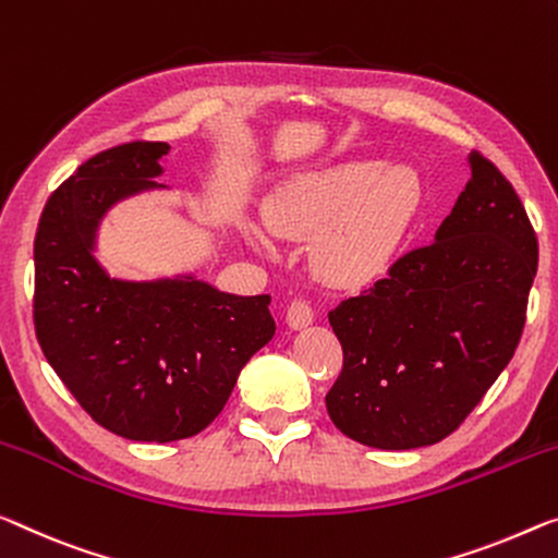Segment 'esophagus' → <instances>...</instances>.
<instances>
[{
    "label": "esophagus",
    "instance_id": "esophagus-1",
    "mask_svg": "<svg viewBox=\"0 0 558 558\" xmlns=\"http://www.w3.org/2000/svg\"><path fill=\"white\" fill-rule=\"evenodd\" d=\"M314 322V308L306 302H291L287 308V324L291 329H304Z\"/></svg>",
    "mask_w": 558,
    "mask_h": 558
}]
</instances>
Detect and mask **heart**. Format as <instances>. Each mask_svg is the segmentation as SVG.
<instances>
[{
  "label": "heart",
  "mask_w": 558,
  "mask_h": 558,
  "mask_svg": "<svg viewBox=\"0 0 558 558\" xmlns=\"http://www.w3.org/2000/svg\"><path fill=\"white\" fill-rule=\"evenodd\" d=\"M418 204L407 169L344 161L306 171L264 204V225L279 239L312 244V269L337 289L366 287L389 267Z\"/></svg>",
  "instance_id": "b5f03b06"
}]
</instances>
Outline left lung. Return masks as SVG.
Masks as SVG:
<instances>
[{"instance_id": "1", "label": "left lung", "mask_w": 558, "mask_h": 558, "mask_svg": "<svg viewBox=\"0 0 558 558\" xmlns=\"http://www.w3.org/2000/svg\"><path fill=\"white\" fill-rule=\"evenodd\" d=\"M471 179L432 244L329 312L344 366L333 426L374 449L447 439L511 362L538 267L536 231L507 177L471 151Z\"/></svg>"}]
</instances>
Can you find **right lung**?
<instances>
[{
    "mask_svg": "<svg viewBox=\"0 0 558 558\" xmlns=\"http://www.w3.org/2000/svg\"><path fill=\"white\" fill-rule=\"evenodd\" d=\"M165 142L99 151L49 196L34 236V329L80 407L132 441H179L225 409L244 364L274 337L269 294L194 277L111 279L94 259L105 214L157 190Z\"/></svg>",
    "mask_w": 558,
    "mask_h": 558,
    "instance_id": "right-lung-1",
    "label": "right lung"
}]
</instances>
